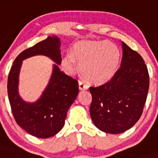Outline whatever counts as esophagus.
I'll return each mask as SVG.
<instances>
[{"label": "esophagus", "instance_id": "34e87169", "mask_svg": "<svg viewBox=\"0 0 158 158\" xmlns=\"http://www.w3.org/2000/svg\"><path fill=\"white\" fill-rule=\"evenodd\" d=\"M79 88L80 90H86V89H89V86H88V84H85L84 82L79 81Z\"/></svg>", "mask_w": 158, "mask_h": 158}]
</instances>
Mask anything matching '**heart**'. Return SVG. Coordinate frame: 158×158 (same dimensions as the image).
I'll list each match as a JSON object with an SVG mask.
<instances>
[{"mask_svg":"<svg viewBox=\"0 0 158 158\" xmlns=\"http://www.w3.org/2000/svg\"><path fill=\"white\" fill-rule=\"evenodd\" d=\"M120 50L110 42L82 41L74 44L73 53H67L62 59V65L68 73L76 70V59L80 64V71L89 81H107L117 69Z\"/></svg>","mask_w":158,"mask_h":158,"instance_id":"1","label":"heart"}]
</instances>
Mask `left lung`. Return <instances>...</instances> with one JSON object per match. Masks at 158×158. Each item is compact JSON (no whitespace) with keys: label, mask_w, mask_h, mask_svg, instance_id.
Returning <instances> with one entry per match:
<instances>
[{"label":"left lung","mask_w":158,"mask_h":158,"mask_svg":"<svg viewBox=\"0 0 158 158\" xmlns=\"http://www.w3.org/2000/svg\"><path fill=\"white\" fill-rule=\"evenodd\" d=\"M122 48L120 67L112 78L89 88L93 122L109 134H120L135 125L142 115L149 88V74L142 56L124 42Z\"/></svg>","instance_id":"left-lung-1"}]
</instances>
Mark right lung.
Listing matches in <instances>:
<instances>
[{
    "instance_id": "1",
    "label": "right lung",
    "mask_w": 158,
    "mask_h": 158,
    "mask_svg": "<svg viewBox=\"0 0 158 158\" xmlns=\"http://www.w3.org/2000/svg\"><path fill=\"white\" fill-rule=\"evenodd\" d=\"M60 45L57 37H48L23 51L15 58L9 73L7 92L14 118L26 132L41 139L54 136L63 128L67 111L79 94V84L54 64L50 82L43 95L36 102L28 103L19 95V73L22 60L36 55H45L60 64Z\"/></svg>"
}]
</instances>
